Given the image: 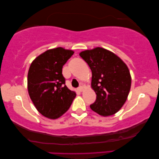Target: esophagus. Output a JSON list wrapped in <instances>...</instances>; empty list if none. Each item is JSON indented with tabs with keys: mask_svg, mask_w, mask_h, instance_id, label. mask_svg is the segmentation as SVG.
Here are the masks:
<instances>
[{
	"mask_svg": "<svg viewBox=\"0 0 159 159\" xmlns=\"http://www.w3.org/2000/svg\"><path fill=\"white\" fill-rule=\"evenodd\" d=\"M78 90H79L80 92H82L83 91V87L82 86H80L79 87V88H78Z\"/></svg>",
	"mask_w": 159,
	"mask_h": 159,
	"instance_id": "1",
	"label": "esophagus"
}]
</instances>
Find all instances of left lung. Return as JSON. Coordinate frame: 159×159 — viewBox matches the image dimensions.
I'll use <instances>...</instances> for the list:
<instances>
[{
  "mask_svg": "<svg viewBox=\"0 0 159 159\" xmlns=\"http://www.w3.org/2000/svg\"><path fill=\"white\" fill-rule=\"evenodd\" d=\"M79 55L92 72V87L97 96L90 108L102 116L116 113L126 101L130 89L131 76L127 66L113 52L100 47Z\"/></svg>",
  "mask_w": 159,
  "mask_h": 159,
  "instance_id": "left-lung-1",
  "label": "left lung"
}]
</instances>
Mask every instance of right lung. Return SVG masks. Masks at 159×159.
<instances>
[{
	"instance_id": "obj_1",
	"label": "right lung",
	"mask_w": 159,
	"mask_h": 159,
	"mask_svg": "<svg viewBox=\"0 0 159 159\" xmlns=\"http://www.w3.org/2000/svg\"><path fill=\"white\" fill-rule=\"evenodd\" d=\"M74 51L61 47L46 50L35 59L28 72L29 96L37 110L50 119H57L69 109L76 93L66 85L64 64Z\"/></svg>"
}]
</instances>
